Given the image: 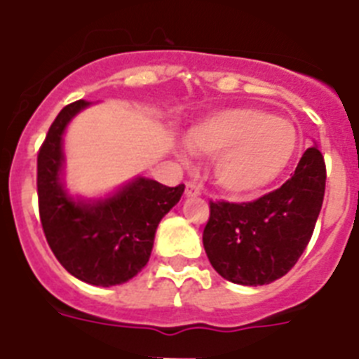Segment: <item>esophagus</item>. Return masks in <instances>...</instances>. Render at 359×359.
Returning <instances> with one entry per match:
<instances>
[{"mask_svg": "<svg viewBox=\"0 0 359 359\" xmlns=\"http://www.w3.org/2000/svg\"><path fill=\"white\" fill-rule=\"evenodd\" d=\"M201 194H203L201 184H197V182H188L186 184V197H198Z\"/></svg>", "mask_w": 359, "mask_h": 359, "instance_id": "1", "label": "esophagus"}]
</instances>
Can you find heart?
Returning a JSON list of instances; mask_svg holds the SVG:
<instances>
[{
  "label": "heart",
  "mask_w": 359,
  "mask_h": 359,
  "mask_svg": "<svg viewBox=\"0 0 359 359\" xmlns=\"http://www.w3.org/2000/svg\"><path fill=\"white\" fill-rule=\"evenodd\" d=\"M189 146L219 155L217 182L233 195H252L287 170L299 146L290 118L263 107L237 105L210 114L189 129Z\"/></svg>",
  "instance_id": "1"
}]
</instances>
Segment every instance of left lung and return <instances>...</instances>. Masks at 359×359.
I'll use <instances>...</instances> for the list:
<instances>
[{
  "label": "left lung",
  "mask_w": 359,
  "mask_h": 359,
  "mask_svg": "<svg viewBox=\"0 0 359 359\" xmlns=\"http://www.w3.org/2000/svg\"><path fill=\"white\" fill-rule=\"evenodd\" d=\"M327 168L309 147L290 179L252 203L210 201L203 243L212 266L237 285H268L290 270L314 233Z\"/></svg>",
  "instance_id": "left-lung-1"
}]
</instances>
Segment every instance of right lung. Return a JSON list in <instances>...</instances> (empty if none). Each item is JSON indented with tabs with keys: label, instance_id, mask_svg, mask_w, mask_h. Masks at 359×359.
I'll use <instances>...</instances> for the list:
<instances>
[{
	"label": "right lung",
	"instance_id": "add662e5",
	"mask_svg": "<svg viewBox=\"0 0 359 359\" xmlns=\"http://www.w3.org/2000/svg\"><path fill=\"white\" fill-rule=\"evenodd\" d=\"M65 105L50 123L38 151V208L45 239L71 276L96 287L129 281L147 264L162 217L180 201L184 184L164 186L138 177L116 195L83 204L62 188V135L69 120L87 107Z\"/></svg>",
	"mask_w": 359,
	"mask_h": 359
}]
</instances>
